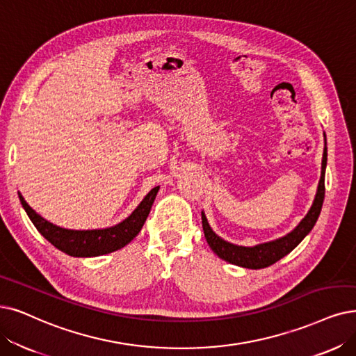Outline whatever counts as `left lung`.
<instances>
[{"label":"left lung","instance_id":"1","mask_svg":"<svg viewBox=\"0 0 356 356\" xmlns=\"http://www.w3.org/2000/svg\"><path fill=\"white\" fill-rule=\"evenodd\" d=\"M325 165H327V149L324 147L323 162H321V178L318 182V190L314 198V203H312L309 211L307 213V216L300 222V225H298L291 234L282 236L276 241H272V243H264L255 247H241V245H234L231 243H227V241L222 239L211 231L204 213L202 211V223H203L204 236L213 252L227 263L245 267V268H264L275 264L282 257H285L286 254H289L309 234V231L314 227L320 216L321 206L324 202V193H325V187H324Z\"/></svg>","mask_w":356,"mask_h":356}]
</instances>
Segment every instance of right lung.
Here are the masks:
<instances>
[{"label": "right lung", "mask_w": 356, "mask_h": 356, "mask_svg": "<svg viewBox=\"0 0 356 356\" xmlns=\"http://www.w3.org/2000/svg\"><path fill=\"white\" fill-rule=\"evenodd\" d=\"M158 190L159 187H154L153 190H150V193L143 198V202H141L131 215L121 223L112 227H106V229L95 231H71L52 225L44 218H40L38 213L24 202V198L20 193L19 198L23 209L27 213V216L31 218V220L36 226V229L44 235V238L48 239L55 248L64 251L68 255H73V257H96V255L109 254L125 247L131 239L137 236V234L141 231V227H143L149 216Z\"/></svg>", "instance_id": "1"}]
</instances>
